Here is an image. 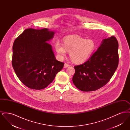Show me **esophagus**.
Returning a JSON list of instances; mask_svg holds the SVG:
<instances>
[{
	"mask_svg": "<svg viewBox=\"0 0 130 130\" xmlns=\"http://www.w3.org/2000/svg\"><path fill=\"white\" fill-rule=\"evenodd\" d=\"M69 66H70V65L68 64H67V63H65V64L64 65V68H67V67H69Z\"/></svg>",
	"mask_w": 130,
	"mask_h": 130,
	"instance_id": "esophagus-1",
	"label": "esophagus"
}]
</instances>
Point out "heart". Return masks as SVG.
I'll list each match as a JSON object with an SVG mask.
<instances>
[{"mask_svg":"<svg viewBox=\"0 0 130 130\" xmlns=\"http://www.w3.org/2000/svg\"><path fill=\"white\" fill-rule=\"evenodd\" d=\"M96 47V44L93 40H87L78 36L66 38L63 45L59 41L55 44L56 51L60 57L66 56L68 52L71 60L78 64L86 62L93 54Z\"/></svg>","mask_w":130,"mask_h":130,"instance_id":"b5f03b06","label":"heart"}]
</instances>
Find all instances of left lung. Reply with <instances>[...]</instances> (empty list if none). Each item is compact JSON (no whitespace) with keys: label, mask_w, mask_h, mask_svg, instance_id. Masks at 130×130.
<instances>
[{"label":"left lung","mask_w":130,"mask_h":130,"mask_svg":"<svg viewBox=\"0 0 130 130\" xmlns=\"http://www.w3.org/2000/svg\"><path fill=\"white\" fill-rule=\"evenodd\" d=\"M118 43L111 36L102 40L97 51L83 64L74 66L73 81L82 91H94L105 85L118 64Z\"/></svg>","instance_id":"8db88e82"}]
</instances>
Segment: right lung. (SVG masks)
<instances>
[{
    "label": "right lung",
    "mask_w": 130,
    "mask_h": 130,
    "mask_svg": "<svg viewBox=\"0 0 130 130\" xmlns=\"http://www.w3.org/2000/svg\"><path fill=\"white\" fill-rule=\"evenodd\" d=\"M55 34L47 28L27 29L13 42L12 67L19 80L30 89H44L63 68L64 63L56 59L47 43Z\"/></svg>",
    "instance_id": "add662e5"
}]
</instances>
